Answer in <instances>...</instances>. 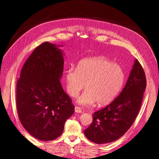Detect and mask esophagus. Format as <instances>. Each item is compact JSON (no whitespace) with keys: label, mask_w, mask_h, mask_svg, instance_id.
<instances>
[{"label":"esophagus","mask_w":159,"mask_h":159,"mask_svg":"<svg viewBox=\"0 0 159 159\" xmlns=\"http://www.w3.org/2000/svg\"><path fill=\"white\" fill-rule=\"evenodd\" d=\"M75 111L76 113H82V111H81V107H78V106H75Z\"/></svg>","instance_id":"obj_1"}]
</instances>
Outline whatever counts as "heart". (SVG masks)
I'll use <instances>...</instances> for the list:
<instances>
[{
	"label": "heart",
	"instance_id": "heart-1",
	"mask_svg": "<svg viewBox=\"0 0 159 159\" xmlns=\"http://www.w3.org/2000/svg\"><path fill=\"white\" fill-rule=\"evenodd\" d=\"M124 78L121 66L104 57H95L81 61L77 68L71 66L66 70V88L71 97L76 98L85 84L86 89L78 98V103L88 106L96 102L104 105L116 98Z\"/></svg>",
	"mask_w": 159,
	"mask_h": 159
}]
</instances>
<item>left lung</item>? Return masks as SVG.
<instances>
[{"label":"left lung","instance_id":"8db88e82","mask_svg":"<svg viewBox=\"0 0 159 159\" xmlns=\"http://www.w3.org/2000/svg\"><path fill=\"white\" fill-rule=\"evenodd\" d=\"M146 86L145 71L136 59L121 93L93 114V122L84 130L85 137L97 144L111 143L122 137L137 116Z\"/></svg>","mask_w":159,"mask_h":159}]
</instances>
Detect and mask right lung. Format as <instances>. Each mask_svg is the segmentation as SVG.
<instances>
[{
  "label": "right lung",
  "instance_id": "obj_1",
  "mask_svg": "<svg viewBox=\"0 0 159 159\" xmlns=\"http://www.w3.org/2000/svg\"><path fill=\"white\" fill-rule=\"evenodd\" d=\"M62 51L48 42L34 50L24 64L16 84V107L20 123L43 141L61 135L74 105L60 80L64 71Z\"/></svg>",
  "mask_w": 159,
  "mask_h": 159
}]
</instances>
